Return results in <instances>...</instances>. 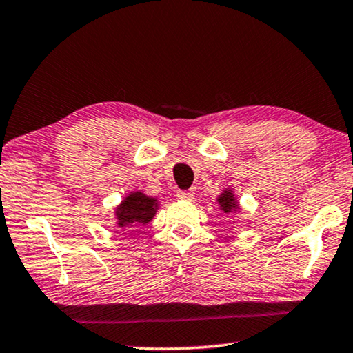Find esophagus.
<instances>
[{"instance_id":"esophagus-1","label":"esophagus","mask_w":353,"mask_h":353,"mask_svg":"<svg viewBox=\"0 0 353 353\" xmlns=\"http://www.w3.org/2000/svg\"><path fill=\"white\" fill-rule=\"evenodd\" d=\"M177 198L182 199V201H191L194 199V193L191 190H185V191H177Z\"/></svg>"}]
</instances>
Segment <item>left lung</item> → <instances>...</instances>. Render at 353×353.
Here are the masks:
<instances>
[{
  "label": "left lung",
  "mask_w": 353,
  "mask_h": 353,
  "mask_svg": "<svg viewBox=\"0 0 353 353\" xmlns=\"http://www.w3.org/2000/svg\"><path fill=\"white\" fill-rule=\"evenodd\" d=\"M218 202H219V205H221V210L225 212V213L230 212V210H236V208H238L236 201L234 199V194L230 193V190L229 191H224V193L219 196Z\"/></svg>",
  "instance_id": "8db88e82"
}]
</instances>
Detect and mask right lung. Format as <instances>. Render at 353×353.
<instances>
[{
  "label": "right lung",
  "mask_w": 353,
  "mask_h": 353,
  "mask_svg": "<svg viewBox=\"0 0 353 353\" xmlns=\"http://www.w3.org/2000/svg\"><path fill=\"white\" fill-rule=\"evenodd\" d=\"M157 210V201L146 194L135 191L129 194L117 208V219L119 227H132V224H148Z\"/></svg>",
  "instance_id": "add662e5"
}]
</instances>
